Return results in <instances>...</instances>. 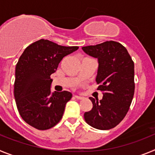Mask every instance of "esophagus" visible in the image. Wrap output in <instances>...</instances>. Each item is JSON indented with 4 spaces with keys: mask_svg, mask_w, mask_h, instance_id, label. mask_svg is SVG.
<instances>
[{
    "mask_svg": "<svg viewBox=\"0 0 155 155\" xmlns=\"http://www.w3.org/2000/svg\"><path fill=\"white\" fill-rule=\"evenodd\" d=\"M74 98H77V99H78V100H81V99H83V97H81V96H78V95H74Z\"/></svg>",
    "mask_w": 155,
    "mask_h": 155,
    "instance_id": "1",
    "label": "esophagus"
}]
</instances>
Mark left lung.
Wrapping results in <instances>:
<instances>
[{"mask_svg": "<svg viewBox=\"0 0 155 155\" xmlns=\"http://www.w3.org/2000/svg\"><path fill=\"white\" fill-rule=\"evenodd\" d=\"M87 54L98 58L96 77L102 99L90 97L93 107L84 113L85 122L98 130H109L118 125L127 115L135 89L134 63L121 43L106 41L82 47Z\"/></svg>", "mask_w": 155, "mask_h": 155, "instance_id": "obj_1", "label": "left lung"}]
</instances>
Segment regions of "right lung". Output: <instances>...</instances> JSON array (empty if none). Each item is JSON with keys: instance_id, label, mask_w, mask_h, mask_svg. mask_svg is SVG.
<instances>
[{"instance_id": "right-lung-1", "label": "right lung", "mask_w": 155, "mask_h": 155, "mask_svg": "<svg viewBox=\"0 0 155 155\" xmlns=\"http://www.w3.org/2000/svg\"><path fill=\"white\" fill-rule=\"evenodd\" d=\"M78 48L42 39L29 45L19 57L14 95L19 114L28 125L45 130L61 121L72 94L67 91L51 93L50 75L64 57Z\"/></svg>"}]
</instances>
